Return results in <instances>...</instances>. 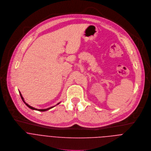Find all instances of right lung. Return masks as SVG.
<instances>
[{
  "mask_svg": "<svg viewBox=\"0 0 151 151\" xmlns=\"http://www.w3.org/2000/svg\"><path fill=\"white\" fill-rule=\"evenodd\" d=\"M19 92V95H20V96H21V99H22V101L24 102V103L28 107V108H29L30 109H33V110H36V111H42V112H43V111H47V110H49V109H51V108H53L54 106H51V107H50V108H46V109H37V108H33V107H32V106H29L28 104H27L25 102V101H24V98L22 96V95H21V92ZM60 104V102L59 103H58L57 105H58V104Z\"/></svg>",
  "mask_w": 151,
  "mask_h": 151,
  "instance_id": "1",
  "label": "right lung"
}]
</instances>
